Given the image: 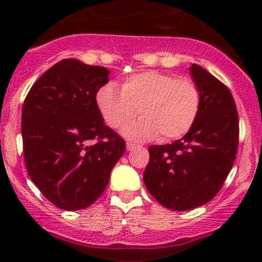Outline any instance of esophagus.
I'll list each match as a JSON object with an SVG mask.
<instances>
[{"mask_svg": "<svg viewBox=\"0 0 262 262\" xmlns=\"http://www.w3.org/2000/svg\"><path fill=\"white\" fill-rule=\"evenodd\" d=\"M137 146H138L137 144L130 143V141H127V150H134Z\"/></svg>", "mask_w": 262, "mask_h": 262, "instance_id": "1", "label": "esophagus"}]
</instances>
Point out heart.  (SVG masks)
<instances>
[{"instance_id": "obj_1", "label": "heart", "mask_w": 262, "mask_h": 262, "mask_svg": "<svg viewBox=\"0 0 262 262\" xmlns=\"http://www.w3.org/2000/svg\"><path fill=\"white\" fill-rule=\"evenodd\" d=\"M96 104L110 128L122 130L139 113L141 118L127 129L135 140L158 135L172 140L192 128L201 106L200 87L192 79L150 70L134 74L123 81L121 91L113 83L96 93Z\"/></svg>"}]
</instances>
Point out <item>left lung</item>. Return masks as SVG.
Wrapping results in <instances>:
<instances>
[{"label":"left lung","instance_id":"obj_1","mask_svg":"<svg viewBox=\"0 0 262 262\" xmlns=\"http://www.w3.org/2000/svg\"><path fill=\"white\" fill-rule=\"evenodd\" d=\"M189 71L201 91L196 121L181 139L149 146L143 177L149 193L172 210L193 209L214 198L239 145V118L229 89L200 65L192 64Z\"/></svg>","mask_w":262,"mask_h":262}]
</instances>
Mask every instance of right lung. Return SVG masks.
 <instances>
[{"mask_svg":"<svg viewBox=\"0 0 262 262\" xmlns=\"http://www.w3.org/2000/svg\"><path fill=\"white\" fill-rule=\"evenodd\" d=\"M108 75L103 66L64 59L35 81L23 103L27 172L60 209L91 206L125 151V141L104 124L96 104Z\"/></svg>","mask_w":262,"mask_h":262,"instance_id":"right-lung-1","label":"right lung"}]
</instances>
